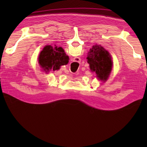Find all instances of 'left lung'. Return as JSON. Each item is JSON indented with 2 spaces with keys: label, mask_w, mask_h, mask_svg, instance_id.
Returning <instances> with one entry per match:
<instances>
[{
  "label": "left lung",
  "mask_w": 147,
  "mask_h": 147,
  "mask_svg": "<svg viewBox=\"0 0 147 147\" xmlns=\"http://www.w3.org/2000/svg\"><path fill=\"white\" fill-rule=\"evenodd\" d=\"M87 59L91 71L96 73L98 79L106 82L113 65L111 56L108 51L100 45H95L88 53Z\"/></svg>",
  "instance_id": "obj_1"
}]
</instances>
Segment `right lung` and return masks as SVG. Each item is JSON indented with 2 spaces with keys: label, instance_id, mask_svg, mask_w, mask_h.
<instances>
[{
  "label": "right lung",
  "instance_id": "1",
  "mask_svg": "<svg viewBox=\"0 0 147 147\" xmlns=\"http://www.w3.org/2000/svg\"><path fill=\"white\" fill-rule=\"evenodd\" d=\"M38 59L41 68L48 73L51 70H59L61 65L68 63L69 58L61 47L46 45L39 54Z\"/></svg>",
  "mask_w": 147,
  "mask_h": 147
}]
</instances>
